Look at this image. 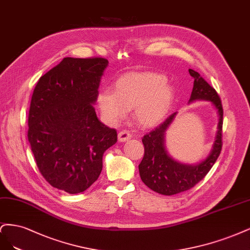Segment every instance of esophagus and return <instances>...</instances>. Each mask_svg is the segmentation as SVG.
<instances>
[{
	"label": "esophagus",
	"mask_w": 250,
	"mask_h": 250,
	"mask_svg": "<svg viewBox=\"0 0 250 250\" xmlns=\"http://www.w3.org/2000/svg\"><path fill=\"white\" fill-rule=\"evenodd\" d=\"M131 138H132V135L130 134V132L126 131V130L120 131V132L118 133V140H119V141L124 142V141H126V140L131 139Z\"/></svg>",
	"instance_id": "obj_1"
}]
</instances>
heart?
Wrapping results in <instances>:
<instances>
[{
    "mask_svg": "<svg viewBox=\"0 0 250 250\" xmlns=\"http://www.w3.org/2000/svg\"><path fill=\"white\" fill-rule=\"evenodd\" d=\"M172 100L173 90L163 75L127 72L116 79L113 92L101 91L96 102L103 118L109 124H117L132 109L135 123L148 127L166 116Z\"/></svg>",
    "mask_w": 250,
    "mask_h": 250,
    "instance_id": "heart-1",
    "label": "heart"
}]
</instances>
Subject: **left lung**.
<instances>
[{
    "instance_id": "1",
    "label": "left lung",
    "mask_w": 250,
    "mask_h": 250,
    "mask_svg": "<svg viewBox=\"0 0 250 250\" xmlns=\"http://www.w3.org/2000/svg\"><path fill=\"white\" fill-rule=\"evenodd\" d=\"M189 74L194 79L189 103L197 100L211 101L218 111V132L210 155L196 165L176 162L169 157L165 148V132L173 122L176 113L168 116L154 131L142 137L144 156L139 164L140 178L149 189L163 195L178 194L194 187L211 170L222 149L223 109L221 100L214 88L197 71L189 69Z\"/></svg>"
}]
</instances>
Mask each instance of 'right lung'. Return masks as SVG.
<instances>
[{"label":"right lung","instance_id":"right-lung-1","mask_svg":"<svg viewBox=\"0 0 250 250\" xmlns=\"http://www.w3.org/2000/svg\"><path fill=\"white\" fill-rule=\"evenodd\" d=\"M108 60L64 58L40 77L29 110L28 140L39 172L54 188L81 193L99 179L117 132L98 119L94 103Z\"/></svg>","mask_w":250,"mask_h":250}]
</instances>
